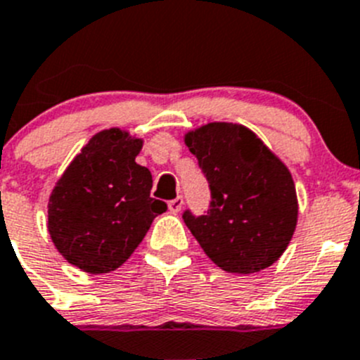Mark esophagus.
<instances>
[{
  "instance_id": "1",
  "label": "esophagus",
  "mask_w": 360,
  "mask_h": 360,
  "mask_svg": "<svg viewBox=\"0 0 360 360\" xmlns=\"http://www.w3.org/2000/svg\"><path fill=\"white\" fill-rule=\"evenodd\" d=\"M183 208V197H176V199L168 200V210L172 213H179Z\"/></svg>"
}]
</instances>
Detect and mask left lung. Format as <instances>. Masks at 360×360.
<instances>
[{
  "label": "left lung",
  "mask_w": 360,
  "mask_h": 360,
  "mask_svg": "<svg viewBox=\"0 0 360 360\" xmlns=\"http://www.w3.org/2000/svg\"><path fill=\"white\" fill-rule=\"evenodd\" d=\"M212 190L206 215L183 213L210 260L226 273L273 265L297 224V197L283 161L248 127L213 122L184 134Z\"/></svg>",
  "instance_id": "obj_1"
}]
</instances>
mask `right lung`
<instances>
[{
	"label": "right lung",
	"instance_id": "right-lung-1",
	"mask_svg": "<svg viewBox=\"0 0 360 360\" xmlns=\"http://www.w3.org/2000/svg\"><path fill=\"white\" fill-rule=\"evenodd\" d=\"M143 140L122 129L93 136L48 200V231L57 251L84 273H111L127 262L152 220L167 212L152 199V174L136 163Z\"/></svg>",
	"mask_w": 360,
	"mask_h": 360
}]
</instances>
